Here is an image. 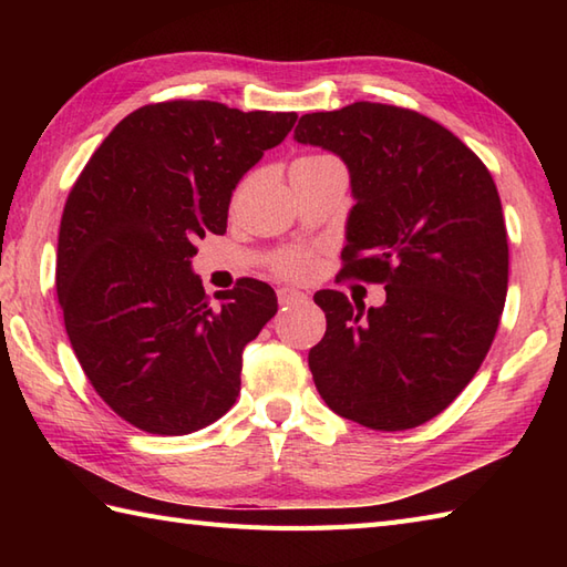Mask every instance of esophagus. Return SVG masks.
<instances>
[{"instance_id":"obj_1","label":"esophagus","mask_w":567,"mask_h":567,"mask_svg":"<svg viewBox=\"0 0 567 567\" xmlns=\"http://www.w3.org/2000/svg\"><path fill=\"white\" fill-rule=\"evenodd\" d=\"M299 299H307V295L295 290V287H280V290H277V302L280 305H292L299 302Z\"/></svg>"}]
</instances>
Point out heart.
Returning <instances> with one entry per match:
<instances>
[{
	"mask_svg": "<svg viewBox=\"0 0 567 567\" xmlns=\"http://www.w3.org/2000/svg\"><path fill=\"white\" fill-rule=\"evenodd\" d=\"M309 265H311V260L307 256H302V252H290V256L280 258V262H277V270L285 275L299 277L309 270Z\"/></svg>",
	"mask_w": 567,
	"mask_h": 567,
	"instance_id": "1",
	"label": "heart"
}]
</instances>
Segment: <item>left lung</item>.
Segmentation results:
<instances>
[{
    "label": "left lung",
    "instance_id": "8db88e82",
    "mask_svg": "<svg viewBox=\"0 0 567 567\" xmlns=\"http://www.w3.org/2000/svg\"><path fill=\"white\" fill-rule=\"evenodd\" d=\"M295 141L346 163V277L382 282V307L321 290L327 333L309 351L321 400L375 431L441 414L495 339L509 246L495 179L449 128L402 106L355 102L305 114Z\"/></svg>",
    "mask_w": 567,
    "mask_h": 567
}]
</instances>
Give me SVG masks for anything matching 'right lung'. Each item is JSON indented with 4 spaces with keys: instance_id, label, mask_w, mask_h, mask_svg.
I'll use <instances>...</instances> for the list:
<instances>
[{
    "instance_id": "add662e5",
    "label": "right lung",
    "mask_w": 567,
    "mask_h": 567,
    "mask_svg": "<svg viewBox=\"0 0 567 567\" xmlns=\"http://www.w3.org/2000/svg\"><path fill=\"white\" fill-rule=\"evenodd\" d=\"M295 122L207 100L148 104L114 126L72 185L58 302L84 375L136 429L185 436L234 406L244 348L277 297L244 277L212 307L192 272L195 240L226 234L240 177Z\"/></svg>"
}]
</instances>
